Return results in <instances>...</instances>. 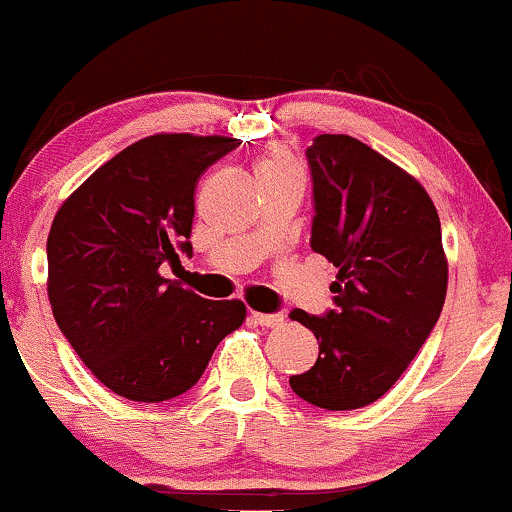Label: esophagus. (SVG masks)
<instances>
[{"instance_id":"esophagus-1","label":"esophagus","mask_w":512,"mask_h":512,"mask_svg":"<svg viewBox=\"0 0 512 512\" xmlns=\"http://www.w3.org/2000/svg\"><path fill=\"white\" fill-rule=\"evenodd\" d=\"M251 319L256 321L258 326H266V329H275V326H283V314H261V312H251Z\"/></svg>"}]
</instances>
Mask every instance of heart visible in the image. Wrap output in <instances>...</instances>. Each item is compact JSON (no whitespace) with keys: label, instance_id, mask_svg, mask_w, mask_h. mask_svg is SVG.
Segmentation results:
<instances>
[{"label":"heart","instance_id":"1","mask_svg":"<svg viewBox=\"0 0 512 512\" xmlns=\"http://www.w3.org/2000/svg\"><path fill=\"white\" fill-rule=\"evenodd\" d=\"M290 169H300L292 154L287 152L285 147H271L261 159H258L256 174H280V171H290Z\"/></svg>","mask_w":512,"mask_h":512}]
</instances>
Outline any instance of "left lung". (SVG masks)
<instances>
[{
	"mask_svg": "<svg viewBox=\"0 0 512 512\" xmlns=\"http://www.w3.org/2000/svg\"><path fill=\"white\" fill-rule=\"evenodd\" d=\"M314 181L312 249L338 268L326 317L295 309L319 341L290 387L326 411H353L394 387L438 321L447 256L433 200L409 171L350 135L307 147Z\"/></svg>",
	"mask_w": 512,
	"mask_h": 512,
	"instance_id": "left-lung-1",
	"label": "left lung"
}]
</instances>
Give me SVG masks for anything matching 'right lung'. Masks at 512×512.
<instances>
[{
  "instance_id": "1",
  "label": "right lung",
  "mask_w": 512,
  "mask_h": 512,
  "mask_svg": "<svg viewBox=\"0 0 512 512\" xmlns=\"http://www.w3.org/2000/svg\"><path fill=\"white\" fill-rule=\"evenodd\" d=\"M237 137L159 132L99 166L57 210L48 300L82 363L130 401L193 387L217 343L246 319L241 300H203L159 273L191 254L195 186Z\"/></svg>"
}]
</instances>
